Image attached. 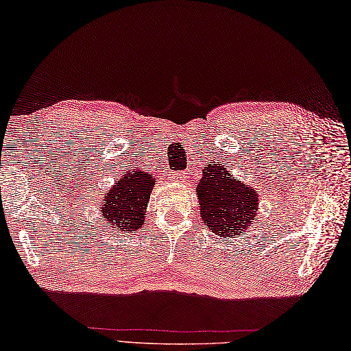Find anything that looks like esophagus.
I'll return each instance as SVG.
<instances>
[{
  "mask_svg": "<svg viewBox=\"0 0 351 351\" xmlns=\"http://www.w3.org/2000/svg\"><path fill=\"white\" fill-rule=\"evenodd\" d=\"M177 178H180V177H177Z\"/></svg>",
  "mask_w": 351,
  "mask_h": 351,
  "instance_id": "esophagus-1",
  "label": "esophagus"
}]
</instances>
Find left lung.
<instances>
[{
    "mask_svg": "<svg viewBox=\"0 0 351 351\" xmlns=\"http://www.w3.org/2000/svg\"><path fill=\"white\" fill-rule=\"evenodd\" d=\"M196 195L204 223L213 234L226 240L229 237L241 235L258 216V193L238 182L219 162L204 167Z\"/></svg>",
    "mask_w": 351,
    "mask_h": 351,
    "instance_id": "1",
    "label": "left lung"
}]
</instances>
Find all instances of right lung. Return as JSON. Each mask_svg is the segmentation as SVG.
<instances>
[{
	"label": "right lung",
	"mask_w": 351,
	"mask_h": 351,
	"mask_svg": "<svg viewBox=\"0 0 351 351\" xmlns=\"http://www.w3.org/2000/svg\"><path fill=\"white\" fill-rule=\"evenodd\" d=\"M155 180L147 173L130 171L107 193L101 211L106 226L128 234L140 229L146 219V208Z\"/></svg>",
	"instance_id": "obj_1"
}]
</instances>
